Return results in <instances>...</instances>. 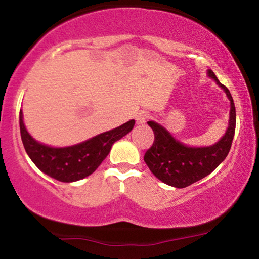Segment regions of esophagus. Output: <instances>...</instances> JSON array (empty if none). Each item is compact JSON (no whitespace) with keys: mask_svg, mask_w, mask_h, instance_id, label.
Masks as SVG:
<instances>
[{"mask_svg":"<svg viewBox=\"0 0 259 259\" xmlns=\"http://www.w3.org/2000/svg\"><path fill=\"white\" fill-rule=\"evenodd\" d=\"M150 117V114L148 113V111H145V110H142V111H140V113L137 114V116H136V122H137V124H144V123L146 122V119H148Z\"/></svg>","mask_w":259,"mask_h":259,"instance_id":"1","label":"esophagus"}]
</instances>
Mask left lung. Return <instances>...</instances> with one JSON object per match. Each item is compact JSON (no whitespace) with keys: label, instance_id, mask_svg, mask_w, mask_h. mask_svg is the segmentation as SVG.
<instances>
[{"label":"left lung","instance_id":"obj_1","mask_svg":"<svg viewBox=\"0 0 259 259\" xmlns=\"http://www.w3.org/2000/svg\"><path fill=\"white\" fill-rule=\"evenodd\" d=\"M208 75L216 81L230 100L229 126L225 136L216 144L206 148H191L181 144L158 123L148 122L153 130L154 141L144 154V161L158 179L169 186L184 188L204 178L226 159L231 148L236 128V109L233 96L213 71L208 69Z\"/></svg>","mask_w":259,"mask_h":259}]
</instances>
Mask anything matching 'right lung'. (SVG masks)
<instances>
[{
  "label": "right lung",
  "mask_w": 259,
  "mask_h": 259,
  "mask_svg": "<svg viewBox=\"0 0 259 259\" xmlns=\"http://www.w3.org/2000/svg\"><path fill=\"white\" fill-rule=\"evenodd\" d=\"M135 121L124 123L118 128L100 134L80 144L68 148H51L33 140L23 123L19 111V129L23 145L30 159L45 175L63 183H72L92 175L110 152L113 144L133 130Z\"/></svg>",
  "instance_id": "right-lung-1"
}]
</instances>
